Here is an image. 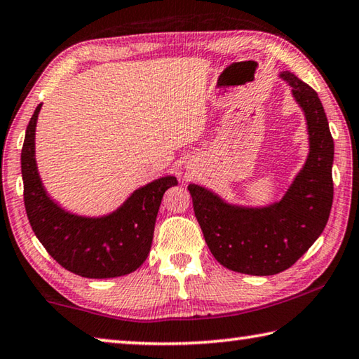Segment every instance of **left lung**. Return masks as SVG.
I'll use <instances>...</instances> for the list:
<instances>
[{
	"label": "left lung",
	"instance_id": "left-lung-1",
	"mask_svg": "<svg viewBox=\"0 0 359 359\" xmlns=\"http://www.w3.org/2000/svg\"><path fill=\"white\" fill-rule=\"evenodd\" d=\"M278 77L291 87L309 135L306 161L282 199L241 205L203 185H188L210 253L228 269L248 276H274L293 266L323 233L332 205L334 141L323 104L293 72Z\"/></svg>",
	"mask_w": 359,
	"mask_h": 359
}]
</instances>
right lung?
Returning a JSON list of instances; mask_svg holds the SVG:
<instances>
[{
    "label": "right lung",
    "mask_w": 359,
    "mask_h": 359,
    "mask_svg": "<svg viewBox=\"0 0 359 359\" xmlns=\"http://www.w3.org/2000/svg\"><path fill=\"white\" fill-rule=\"evenodd\" d=\"M42 104L27 126L22 147L23 199L29 224L48 255L87 278L126 276L141 266L151 247L163 194L177 185L174 175L155 179L133 191L106 215H79L50 198L36 165V123Z\"/></svg>",
    "instance_id": "1"
}]
</instances>
